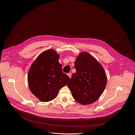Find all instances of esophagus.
Returning a JSON list of instances; mask_svg holds the SVG:
<instances>
[{"label": "esophagus", "instance_id": "esophagus-1", "mask_svg": "<svg viewBox=\"0 0 135 135\" xmlns=\"http://www.w3.org/2000/svg\"><path fill=\"white\" fill-rule=\"evenodd\" d=\"M68 76L70 78H71V76H72V74H71V73H68Z\"/></svg>", "mask_w": 135, "mask_h": 135}]
</instances>
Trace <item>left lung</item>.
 Instances as JSON below:
<instances>
[{"label":"left lung","instance_id":"left-lung-1","mask_svg":"<svg viewBox=\"0 0 135 135\" xmlns=\"http://www.w3.org/2000/svg\"><path fill=\"white\" fill-rule=\"evenodd\" d=\"M73 73L67 85L74 100L86 105L95 102L105 89L107 79L102 65L88 52H81L74 62Z\"/></svg>","mask_w":135,"mask_h":135}]
</instances>
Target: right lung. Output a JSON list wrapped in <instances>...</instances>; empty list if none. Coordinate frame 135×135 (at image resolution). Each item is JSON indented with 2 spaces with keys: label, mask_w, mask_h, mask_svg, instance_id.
Returning a JSON list of instances; mask_svg holds the SVG:
<instances>
[{
  "label": "right lung",
  "mask_w": 135,
  "mask_h": 135,
  "mask_svg": "<svg viewBox=\"0 0 135 135\" xmlns=\"http://www.w3.org/2000/svg\"><path fill=\"white\" fill-rule=\"evenodd\" d=\"M59 57L54 50H47L37 57L28 71L30 89L42 102L54 100L60 89L66 86L70 80L62 72V66L59 62Z\"/></svg>",
  "instance_id": "right-lung-1"
}]
</instances>
